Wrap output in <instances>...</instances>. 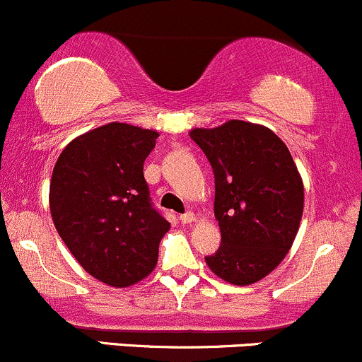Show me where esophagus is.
<instances>
[{"label": "esophagus", "instance_id": "obj_1", "mask_svg": "<svg viewBox=\"0 0 362 362\" xmlns=\"http://www.w3.org/2000/svg\"><path fill=\"white\" fill-rule=\"evenodd\" d=\"M180 221L184 223V224H190V223H194L195 221V214L194 213H185V214H182L180 216Z\"/></svg>", "mask_w": 362, "mask_h": 362}]
</instances>
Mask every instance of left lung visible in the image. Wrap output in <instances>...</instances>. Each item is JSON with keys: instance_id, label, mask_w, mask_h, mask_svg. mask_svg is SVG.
Returning a JSON list of instances; mask_svg holds the SVG:
<instances>
[{"instance_id": "obj_1", "label": "left lung", "mask_w": 362, "mask_h": 362, "mask_svg": "<svg viewBox=\"0 0 362 362\" xmlns=\"http://www.w3.org/2000/svg\"><path fill=\"white\" fill-rule=\"evenodd\" d=\"M214 173L218 252L206 257L216 276L248 286L271 274L296 238L305 204L303 180L288 146L271 129L228 120L192 129Z\"/></svg>"}]
</instances>
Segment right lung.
I'll return each instance as SVG.
<instances>
[{"label":"right lung","mask_w":362,"mask_h":362,"mask_svg":"<svg viewBox=\"0 0 362 362\" xmlns=\"http://www.w3.org/2000/svg\"><path fill=\"white\" fill-rule=\"evenodd\" d=\"M156 138L151 129L105 124L73 139L52 172L49 206L57 233L90 276L114 288L155 269L170 230L143 173Z\"/></svg>","instance_id":"add662e5"}]
</instances>
